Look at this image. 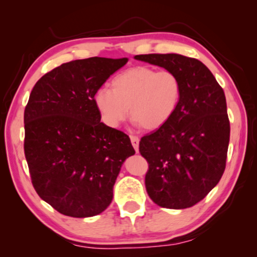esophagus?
I'll list each match as a JSON object with an SVG mask.
<instances>
[{
    "instance_id": "esophagus-1",
    "label": "esophagus",
    "mask_w": 257,
    "mask_h": 257,
    "mask_svg": "<svg viewBox=\"0 0 257 257\" xmlns=\"http://www.w3.org/2000/svg\"><path fill=\"white\" fill-rule=\"evenodd\" d=\"M130 138H131L133 149L136 150V152H138L139 151V138L137 136H130Z\"/></svg>"
}]
</instances>
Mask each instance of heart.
<instances>
[{"label":"heart","instance_id":"heart-1","mask_svg":"<svg viewBox=\"0 0 257 257\" xmlns=\"http://www.w3.org/2000/svg\"><path fill=\"white\" fill-rule=\"evenodd\" d=\"M181 91V80L175 72L139 65L118 73L112 79L111 90H97L93 101L107 127H118L128 111L132 120L154 131L166 125L177 112Z\"/></svg>","mask_w":257,"mask_h":257}]
</instances>
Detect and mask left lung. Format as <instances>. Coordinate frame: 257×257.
Segmentation results:
<instances>
[{
    "label": "left lung",
    "instance_id": "8db88e82",
    "mask_svg": "<svg viewBox=\"0 0 257 257\" xmlns=\"http://www.w3.org/2000/svg\"><path fill=\"white\" fill-rule=\"evenodd\" d=\"M135 58L173 71L181 80L177 112L166 125L143 137L139 152L149 163L145 186L153 202L188 208L215 187L226 168L230 126L224 92L195 58L178 54Z\"/></svg>",
    "mask_w": 257,
    "mask_h": 257
}]
</instances>
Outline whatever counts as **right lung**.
Here are the masks:
<instances>
[{
	"label": "right lung",
	"mask_w": 257,
	"mask_h": 257,
	"mask_svg": "<svg viewBox=\"0 0 257 257\" xmlns=\"http://www.w3.org/2000/svg\"><path fill=\"white\" fill-rule=\"evenodd\" d=\"M127 58L77 59L45 73L24 110V154L42 200L66 216L107 208L126 158L136 153L124 132L100 122L93 97Z\"/></svg>",
	"instance_id": "right-lung-1"
}]
</instances>
